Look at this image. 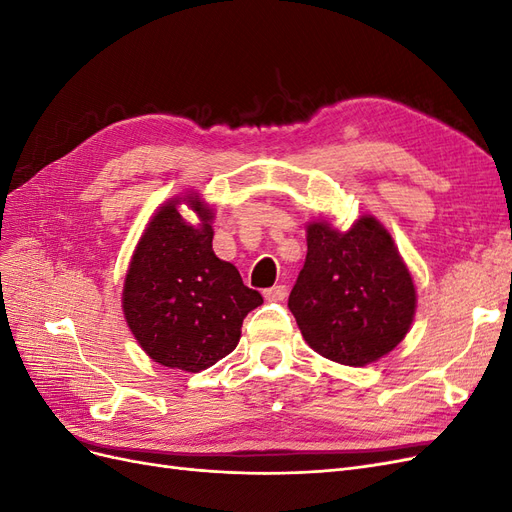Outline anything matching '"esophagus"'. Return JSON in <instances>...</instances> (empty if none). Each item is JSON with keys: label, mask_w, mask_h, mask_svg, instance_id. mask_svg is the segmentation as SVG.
<instances>
[{"label": "esophagus", "mask_w": 512, "mask_h": 512, "mask_svg": "<svg viewBox=\"0 0 512 512\" xmlns=\"http://www.w3.org/2000/svg\"><path fill=\"white\" fill-rule=\"evenodd\" d=\"M286 292H288V288L284 284H280V286L267 288L262 294H265V299H269V301H282L286 297Z\"/></svg>", "instance_id": "esophagus-1"}]
</instances>
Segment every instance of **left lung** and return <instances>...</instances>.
<instances>
[{
  "label": "left lung",
  "instance_id": "left-lung-1",
  "mask_svg": "<svg viewBox=\"0 0 512 512\" xmlns=\"http://www.w3.org/2000/svg\"><path fill=\"white\" fill-rule=\"evenodd\" d=\"M288 307L324 359L363 367L389 354L416 312L412 275L391 232L363 215L350 230L307 224V256Z\"/></svg>",
  "mask_w": 512,
  "mask_h": 512
}]
</instances>
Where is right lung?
I'll list each match as a JSON object with an SVG mask.
<instances>
[{"mask_svg":"<svg viewBox=\"0 0 512 512\" xmlns=\"http://www.w3.org/2000/svg\"><path fill=\"white\" fill-rule=\"evenodd\" d=\"M181 202L199 215L196 227L176 211ZM211 220L194 192L164 203L136 245L121 297L128 327L151 359L192 374L235 350L243 318L262 305L237 267L215 256Z\"/></svg>","mask_w":512,"mask_h":512,"instance_id":"obj_1","label":"right lung"}]
</instances>
